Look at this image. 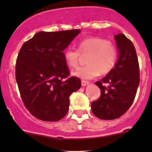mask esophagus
Returning a JSON list of instances; mask_svg holds the SVG:
<instances>
[{
    "instance_id": "obj_1",
    "label": "esophagus",
    "mask_w": 152,
    "mask_h": 152,
    "mask_svg": "<svg viewBox=\"0 0 152 152\" xmlns=\"http://www.w3.org/2000/svg\"><path fill=\"white\" fill-rule=\"evenodd\" d=\"M88 84H89V82H88V81H85V80H82V81H81V85H82L83 87L88 86Z\"/></svg>"
}]
</instances>
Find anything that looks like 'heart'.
<instances>
[{
  "label": "heart",
  "instance_id": "1",
  "mask_svg": "<svg viewBox=\"0 0 152 152\" xmlns=\"http://www.w3.org/2000/svg\"><path fill=\"white\" fill-rule=\"evenodd\" d=\"M81 56H88L87 65L80 67L72 75L83 80H89L100 74L110 72L117 61L116 47L108 40L98 37L84 39L78 42V49L69 47L64 52L65 63L69 68L77 66Z\"/></svg>",
  "mask_w": 152,
  "mask_h": 152
}]
</instances>
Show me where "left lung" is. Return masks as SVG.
Masks as SVG:
<instances>
[{
    "label": "left lung",
    "instance_id": "1",
    "mask_svg": "<svg viewBox=\"0 0 152 152\" xmlns=\"http://www.w3.org/2000/svg\"><path fill=\"white\" fill-rule=\"evenodd\" d=\"M114 39L119 58L113 69L95 83L101 95L91 103L93 113L105 120L117 119L128 110L140 81L139 61L133 43L123 33L115 35Z\"/></svg>",
    "mask_w": 152,
    "mask_h": 152
}]
</instances>
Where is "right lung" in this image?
Masks as SVG:
<instances>
[{"mask_svg": "<svg viewBox=\"0 0 152 152\" xmlns=\"http://www.w3.org/2000/svg\"><path fill=\"white\" fill-rule=\"evenodd\" d=\"M80 29L39 32L21 47L16 80L24 105L42 121H58L69 109V96L80 89L78 77H70L63 51Z\"/></svg>", "mask_w": 152, "mask_h": 152, "instance_id": "1", "label": "right lung"}]
</instances>
